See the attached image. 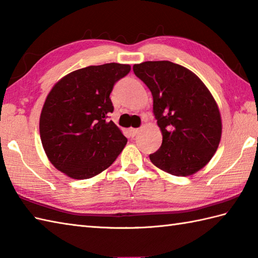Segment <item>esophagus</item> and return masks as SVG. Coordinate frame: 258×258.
Instances as JSON below:
<instances>
[{
	"label": "esophagus",
	"mask_w": 258,
	"mask_h": 258,
	"mask_svg": "<svg viewBox=\"0 0 258 258\" xmlns=\"http://www.w3.org/2000/svg\"><path fill=\"white\" fill-rule=\"evenodd\" d=\"M128 132H130V135L132 136V138H134V136L138 135V133L140 132V130L139 128H130Z\"/></svg>",
	"instance_id": "1"
}]
</instances>
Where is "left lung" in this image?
<instances>
[{
    "instance_id": "8db88e82",
    "label": "left lung",
    "mask_w": 258,
    "mask_h": 258,
    "mask_svg": "<svg viewBox=\"0 0 258 258\" xmlns=\"http://www.w3.org/2000/svg\"><path fill=\"white\" fill-rule=\"evenodd\" d=\"M133 71L152 93L163 135L151 162L175 176L200 171L215 154L222 135L221 114L211 92L193 72L169 61L135 64Z\"/></svg>"
}]
</instances>
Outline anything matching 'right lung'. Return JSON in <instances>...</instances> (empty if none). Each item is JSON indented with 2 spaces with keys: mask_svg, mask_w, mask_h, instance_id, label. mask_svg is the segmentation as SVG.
<instances>
[{
  "mask_svg": "<svg viewBox=\"0 0 258 258\" xmlns=\"http://www.w3.org/2000/svg\"><path fill=\"white\" fill-rule=\"evenodd\" d=\"M131 71L127 64L87 67L53 86L40 117V135L48 160L75 179L91 178L111 166L127 143L112 120L109 94Z\"/></svg>",
  "mask_w": 258,
  "mask_h": 258,
  "instance_id": "right-lung-1",
  "label": "right lung"
}]
</instances>
